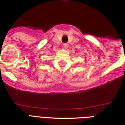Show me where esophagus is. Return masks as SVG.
<instances>
[{
    "label": "esophagus",
    "instance_id": "esophagus-1",
    "mask_svg": "<svg viewBox=\"0 0 125 125\" xmlns=\"http://www.w3.org/2000/svg\"><path fill=\"white\" fill-rule=\"evenodd\" d=\"M63 46H64V48H65L66 50V49L68 48V46H69L68 44L64 43V44H63Z\"/></svg>",
    "mask_w": 125,
    "mask_h": 125
}]
</instances>
